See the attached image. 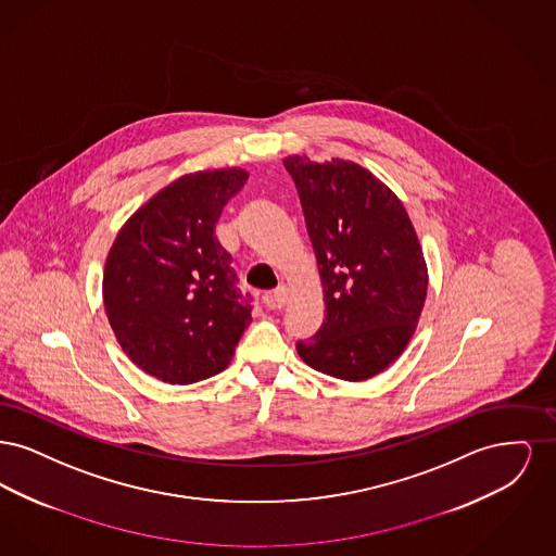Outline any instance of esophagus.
Listing matches in <instances>:
<instances>
[{
	"label": "esophagus",
	"instance_id": "1",
	"mask_svg": "<svg viewBox=\"0 0 556 556\" xmlns=\"http://www.w3.org/2000/svg\"><path fill=\"white\" fill-rule=\"evenodd\" d=\"M266 302H268L270 308L281 311V308L288 304V288H286V286L277 288V290L273 291V293L266 298Z\"/></svg>",
	"mask_w": 556,
	"mask_h": 556
}]
</instances>
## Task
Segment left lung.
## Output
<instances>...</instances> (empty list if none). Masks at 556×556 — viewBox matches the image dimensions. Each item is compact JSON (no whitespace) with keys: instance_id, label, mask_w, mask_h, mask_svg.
Segmentation results:
<instances>
[{"instance_id":"8db88e82","label":"left lung","mask_w":556,"mask_h":556,"mask_svg":"<svg viewBox=\"0 0 556 556\" xmlns=\"http://www.w3.org/2000/svg\"><path fill=\"white\" fill-rule=\"evenodd\" d=\"M315 250L325 320L300 358L342 381L392 367L415 336L429 273L396 193L352 160L286 156Z\"/></svg>"}]
</instances>
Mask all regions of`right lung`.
I'll list each match as a JSON object with an SVG mask.
<instances>
[{
	"instance_id": "obj_1",
	"label": "right lung",
	"mask_w": 556,
	"mask_h": 556,
	"mask_svg": "<svg viewBox=\"0 0 556 556\" xmlns=\"http://www.w3.org/2000/svg\"><path fill=\"white\" fill-rule=\"evenodd\" d=\"M248 170L189 173L162 187L121 227L108 252V323L132 365L189 386L227 369L252 308L214 233Z\"/></svg>"
}]
</instances>
